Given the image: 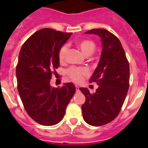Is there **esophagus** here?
I'll list each match as a JSON object with an SVG mask.
<instances>
[{"label": "esophagus", "mask_w": 148, "mask_h": 148, "mask_svg": "<svg viewBox=\"0 0 148 148\" xmlns=\"http://www.w3.org/2000/svg\"><path fill=\"white\" fill-rule=\"evenodd\" d=\"M75 88H76V92H78V91H79V87L77 85H75Z\"/></svg>", "instance_id": "34e87169"}]
</instances>
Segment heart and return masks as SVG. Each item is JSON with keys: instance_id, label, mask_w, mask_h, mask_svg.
Returning a JSON list of instances; mask_svg holds the SVG:
<instances>
[{"instance_id": "obj_1", "label": "heart", "mask_w": 148, "mask_h": 148, "mask_svg": "<svg viewBox=\"0 0 148 148\" xmlns=\"http://www.w3.org/2000/svg\"><path fill=\"white\" fill-rule=\"evenodd\" d=\"M82 54L84 56H90L93 54L95 50V44L93 41L90 40H84L77 44ZM68 51V46L66 44L62 46L58 53V58L60 61H64L66 59V53ZM67 74L71 79L75 82H81L84 80V77L89 75V70L87 68L71 67L67 70Z\"/></svg>"}]
</instances>
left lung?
I'll return each instance as SVG.
<instances>
[{"label": "left lung", "mask_w": 148, "mask_h": 148, "mask_svg": "<svg viewBox=\"0 0 148 148\" xmlns=\"http://www.w3.org/2000/svg\"><path fill=\"white\" fill-rule=\"evenodd\" d=\"M85 33L98 35L102 49L90 80L99 87L92 94L87 88H79L86 98L82 115L88 125L101 126L113 121L121 110L129 89L130 66L120 40L113 34L104 29H93Z\"/></svg>", "instance_id": "8db88e82"}]
</instances>
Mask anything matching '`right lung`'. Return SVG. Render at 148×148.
Here are the masks:
<instances>
[{
	"label": "right lung",
	"mask_w": 148,
	"mask_h": 148,
	"mask_svg": "<svg viewBox=\"0 0 148 148\" xmlns=\"http://www.w3.org/2000/svg\"><path fill=\"white\" fill-rule=\"evenodd\" d=\"M71 35L49 28L40 29L27 39L18 56V92L29 116L41 125L59 123L75 92L73 83L61 88L50 85L52 71L60 64V49Z\"/></svg>",
	"instance_id": "1"
}]
</instances>
